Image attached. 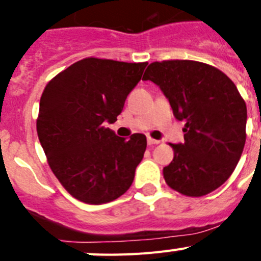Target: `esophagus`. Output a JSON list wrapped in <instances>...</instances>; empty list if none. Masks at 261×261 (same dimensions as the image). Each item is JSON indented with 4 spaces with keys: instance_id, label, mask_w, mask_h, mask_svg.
Returning <instances> with one entry per match:
<instances>
[{
    "instance_id": "1",
    "label": "esophagus",
    "mask_w": 261,
    "mask_h": 261,
    "mask_svg": "<svg viewBox=\"0 0 261 261\" xmlns=\"http://www.w3.org/2000/svg\"><path fill=\"white\" fill-rule=\"evenodd\" d=\"M156 144H159V141L158 140H154V138H151V137H147V145H156Z\"/></svg>"
}]
</instances>
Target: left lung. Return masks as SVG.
<instances>
[{"mask_svg":"<svg viewBox=\"0 0 261 261\" xmlns=\"http://www.w3.org/2000/svg\"><path fill=\"white\" fill-rule=\"evenodd\" d=\"M144 81L162 90L174 116L184 121V142L171 144L163 168L172 190L191 197L222 186L238 165L246 142L247 107L238 89L214 66L191 60L153 62Z\"/></svg>","mask_w":261,"mask_h":261,"instance_id":"8db88e82","label":"left lung"}]
</instances>
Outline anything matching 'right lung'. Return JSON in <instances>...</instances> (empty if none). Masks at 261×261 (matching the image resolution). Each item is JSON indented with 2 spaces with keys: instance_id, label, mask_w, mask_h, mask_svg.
Segmentation results:
<instances>
[{
  "instance_id": "1",
  "label": "right lung",
  "mask_w": 261,
  "mask_h": 261,
  "mask_svg": "<svg viewBox=\"0 0 261 261\" xmlns=\"http://www.w3.org/2000/svg\"><path fill=\"white\" fill-rule=\"evenodd\" d=\"M146 65L89 57L59 73L41 94L39 141L53 174L80 201H114L132 186L146 137H119L107 124L116 121Z\"/></svg>"
}]
</instances>
